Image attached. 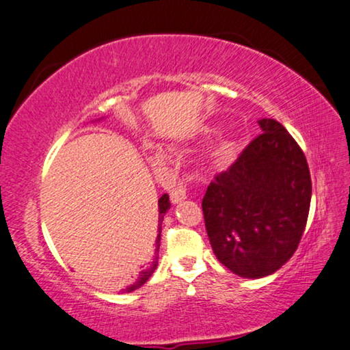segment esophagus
<instances>
[{
    "label": "esophagus",
    "instance_id": "esophagus-1",
    "mask_svg": "<svg viewBox=\"0 0 350 350\" xmlns=\"http://www.w3.org/2000/svg\"><path fill=\"white\" fill-rule=\"evenodd\" d=\"M170 199H172V202H174V204H178V202L183 201V199H186L185 188H175L174 191L170 193Z\"/></svg>",
    "mask_w": 350,
    "mask_h": 350
}]
</instances>
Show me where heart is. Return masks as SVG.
Masks as SVG:
<instances>
[{
    "label": "heart",
    "instance_id": "1",
    "mask_svg": "<svg viewBox=\"0 0 350 350\" xmlns=\"http://www.w3.org/2000/svg\"><path fill=\"white\" fill-rule=\"evenodd\" d=\"M148 161L152 167H164L169 162V154L162 148H152L148 151Z\"/></svg>",
    "mask_w": 350,
    "mask_h": 350
}]
</instances>
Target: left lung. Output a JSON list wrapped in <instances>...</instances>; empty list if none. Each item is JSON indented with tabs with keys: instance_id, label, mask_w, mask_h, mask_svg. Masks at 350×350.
I'll use <instances>...</instances> for the list:
<instances>
[{
	"instance_id": "obj_1",
	"label": "left lung",
	"mask_w": 350,
	"mask_h": 350,
	"mask_svg": "<svg viewBox=\"0 0 350 350\" xmlns=\"http://www.w3.org/2000/svg\"><path fill=\"white\" fill-rule=\"evenodd\" d=\"M252 139L202 199L204 221L220 264L264 278L296 252L306 230L312 180L302 149L280 122L260 119Z\"/></svg>"
}]
</instances>
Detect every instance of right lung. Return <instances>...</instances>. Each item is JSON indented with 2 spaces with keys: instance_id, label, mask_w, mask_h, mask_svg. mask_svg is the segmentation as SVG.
Masks as SVG:
<instances>
[{
  "instance_id": "right-lung-1",
  "label": "right lung",
  "mask_w": 350,
  "mask_h": 350,
  "mask_svg": "<svg viewBox=\"0 0 350 350\" xmlns=\"http://www.w3.org/2000/svg\"><path fill=\"white\" fill-rule=\"evenodd\" d=\"M157 206H159V226H157V238H156V256L152 257V260L149 262V265H148V269H144L142 273L138 275V280L135 281V283H131L130 286H126L125 289H122V293H131V291H135V289H138V288H142V286L146 283V281L151 278V275L154 273V270L157 269V256H159V247H161V231H162V220H164V215L167 214V212H169V208H170V199H169V194H162V198L159 199V202H157Z\"/></svg>"
}]
</instances>
